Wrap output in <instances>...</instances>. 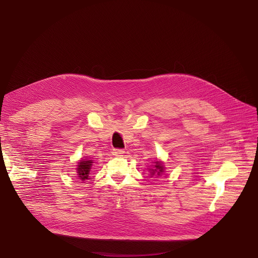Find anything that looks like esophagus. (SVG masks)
Segmentation results:
<instances>
[{
	"label": "esophagus",
	"mask_w": 258,
	"mask_h": 258,
	"mask_svg": "<svg viewBox=\"0 0 258 258\" xmlns=\"http://www.w3.org/2000/svg\"><path fill=\"white\" fill-rule=\"evenodd\" d=\"M123 154H124L123 150H117V148H116V150L113 151V155L116 156V157H121Z\"/></svg>",
	"instance_id": "esophagus-1"
}]
</instances>
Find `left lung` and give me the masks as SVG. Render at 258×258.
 <instances>
[{
  "mask_svg": "<svg viewBox=\"0 0 258 258\" xmlns=\"http://www.w3.org/2000/svg\"><path fill=\"white\" fill-rule=\"evenodd\" d=\"M164 169H165V167H164L163 162L157 159L154 162V165H152L151 168H148V171H150L151 177H154V175H155V177L157 178V177H160V175L164 173Z\"/></svg>",
  "mask_w": 258,
  "mask_h": 258,
  "instance_id": "obj_1",
  "label": "left lung"
}]
</instances>
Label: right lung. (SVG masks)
Segmentation results:
<instances>
[{
	"label": "right lung",
	"instance_id": "obj_1",
	"mask_svg": "<svg viewBox=\"0 0 258 258\" xmlns=\"http://www.w3.org/2000/svg\"><path fill=\"white\" fill-rule=\"evenodd\" d=\"M93 160L90 159H81L77 162V167H76V173L77 178L81 181H86L90 179V173L91 169L93 167Z\"/></svg>",
	"mask_w": 258,
	"mask_h": 258
}]
</instances>
